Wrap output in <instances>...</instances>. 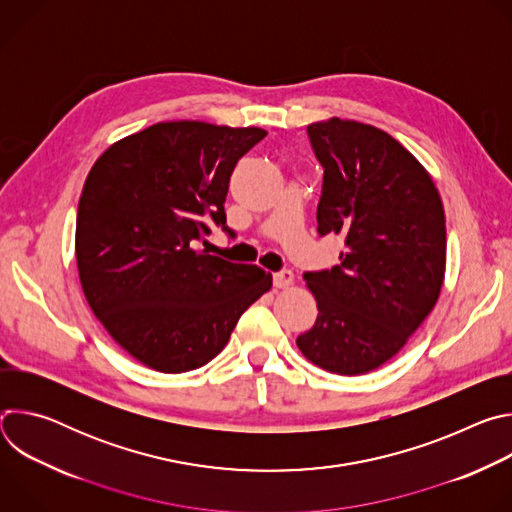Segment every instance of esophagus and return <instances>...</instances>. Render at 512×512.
<instances>
[{
    "instance_id": "1",
    "label": "esophagus",
    "mask_w": 512,
    "mask_h": 512,
    "mask_svg": "<svg viewBox=\"0 0 512 512\" xmlns=\"http://www.w3.org/2000/svg\"><path fill=\"white\" fill-rule=\"evenodd\" d=\"M291 283H294V273L291 271H279V273H273V287L275 289H287Z\"/></svg>"
}]
</instances>
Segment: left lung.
<instances>
[{
	"label": "left lung",
	"instance_id": "obj_1",
	"mask_svg": "<svg viewBox=\"0 0 512 512\" xmlns=\"http://www.w3.org/2000/svg\"><path fill=\"white\" fill-rule=\"evenodd\" d=\"M324 166L320 235H340L330 271L306 273L318 304L296 344L316 367L364 375L391 360L440 298L446 216L423 164L387 131L330 117L308 125Z\"/></svg>",
	"mask_w": 512,
	"mask_h": 512
}]
</instances>
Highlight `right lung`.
Instances as JSON below:
<instances>
[{"label":"right lung","mask_w":512,"mask_h":512,"mask_svg":"<svg viewBox=\"0 0 512 512\" xmlns=\"http://www.w3.org/2000/svg\"><path fill=\"white\" fill-rule=\"evenodd\" d=\"M261 127L162 121L99 156L79 200L83 294L111 338L160 373L194 371L225 348L271 273L196 249Z\"/></svg>","instance_id":"1"}]
</instances>
